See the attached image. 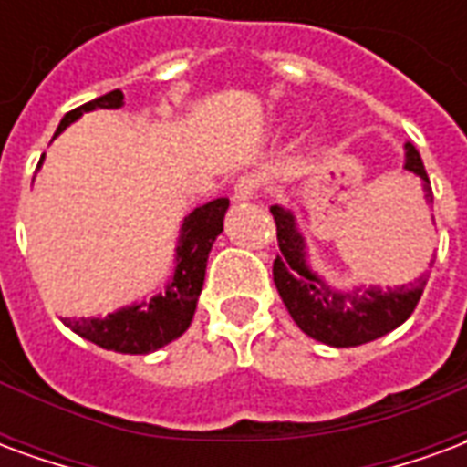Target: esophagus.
Returning <instances> with one entry per match:
<instances>
[{
    "instance_id": "34e87169",
    "label": "esophagus",
    "mask_w": 467,
    "mask_h": 467,
    "mask_svg": "<svg viewBox=\"0 0 467 467\" xmlns=\"http://www.w3.org/2000/svg\"><path fill=\"white\" fill-rule=\"evenodd\" d=\"M260 190H263V177H260V174H243V177H237V182H234L233 197L237 202H247V200H253Z\"/></svg>"
}]
</instances>
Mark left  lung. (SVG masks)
I'll return each mask as SVG.
<instances>
[{
	"label": "left lung",
	"mask_w": 467,
	"mask_h": 467,
	"mask_svg": "<svg viewBox=\"0 0 467 467\" xmlns=\"http://www.w3.org/2000/svg\"><path fill=\"white\" fill-rule=\"evenodd\" d=\"M408 172L422 180V192L428 204L432 202V190L428 172L422 167L418 150L405 142V164ZM270 213L277 224L280 254L275 257L273 280L283 297L287 313L305 335L330 348H355L378 340L382 335L400 327L420 300L428 273L415 283L400 287H378L358 285L352 290H340L315 273L307 260V243L297 230L293 210L273 204Z\"/></svg>",
	"instance_id": "1"
}]
</instances>
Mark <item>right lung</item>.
Masks as SVG:
<instances>
[{
  "instance_id": "add662e5",
  "label": "right lung",
  "mask_w": 467,
  "mask_h": 467,
  "mask_svg": "<svg viewBox=\"0 0 467 467\" xmlns=\"http://www.w3.org/2000/svg\"><path fill=\"white\" fill-rule=\"evenodd\" d=\"M122 105L124 95L119 89L97 97L92 102L67 112L57 127L55 137L65 132L67 127L77 122L85 112L119 109ZM227 207H230V200L217 197L213 202L194 207L192 213L184 217L180 237H177V250H174V273L164 285V290L154 293L142 303L124 305L105 317H65L62 323L89 343L99 345L105 350L124 352V355H147L177 340L192 323L197 297L202 293L207 257L217 234L223 233Z\"/></svg>"
}]
</instances>
